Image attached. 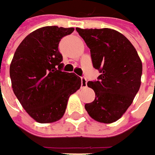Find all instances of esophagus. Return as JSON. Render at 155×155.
I'll list each match as a JSON object with an SVG mask.
<instances>
[{"mask_svg":"<svg viewBox=\"0 0 155 155\" xmlns=\"http://www.w3.org/2000/svg\"><path fill=\"white\" fill-rule=\"evenodd\" d=\"M87 78H85V77H82L81 78V86H82V87H87Z\"/></svg>","mask_w":155,"mask_h":155,"instance_id":"1","label":"esophagus"}]
</instances>
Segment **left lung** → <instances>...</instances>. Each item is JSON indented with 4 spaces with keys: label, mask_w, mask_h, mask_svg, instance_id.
Masks as SVG:
<instances>
[{
    "label": "left lung",
    "mask_w": 155,
    "mask_h": 155,
    "mask_svg": "<svg viewBox=\"0 0 155 155\" xmlns=\"http://www.w3.org/2000/svg\"><path fill=\"white\" fill-rule=\"evenodd\" d=\"M76 30L90 49L93 68L101 73L97 81L87 82L95 99L85 104V109L96 121L114 123L126 112L139 90L141 60L132 43L117 31Z\"/></svg>",
    "instance_id": "8db88e82"
}]
</instances>
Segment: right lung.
I'll return each instance as SVG.
<instances>
[{
  "label": "right lung",
  "instance_id": "right-lung-1",
  "mask_svg": "<svg viewBox=\"0 0 155 155\" xmlns=\"http://www.w3.org/2000/svg\"><path fill=\"white\" fill-rule=\"evenodd\" d=\"M74 28L56 26L34 31L24 38L10 66L13 92L23 108L36 121H58L66 111L70 95L81 87V78L62 72L58 45Z\"/></svg>",
  "mask_w": 155,
  "mask_h": 155
}]
</instances>
